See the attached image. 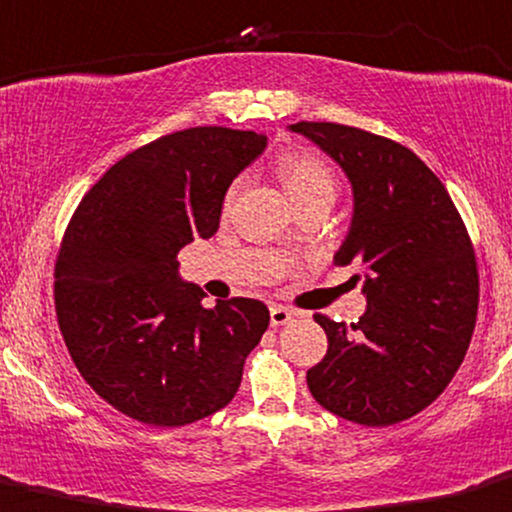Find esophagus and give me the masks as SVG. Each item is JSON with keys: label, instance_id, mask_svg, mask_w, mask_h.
Segmentation results:
<instances>
[{"label": "esophagus", "instance_id": "esophagus-1", "mask_svg": "<svg viewBox=\"0 0 512 512\" xmlns=\"http://www.w3.org/2000/svg\"><path fill=\"white\" fill-rule=\"evenodd\" d=\"M297 311H292V309H287V306H277L274 304L272 309H270V321H272V326H284V324H289V321H294L297 319Z\"/></svg>", "mask_w": 512, "mask_h": 512}]
</instances>
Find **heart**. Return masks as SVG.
I'll return each instance as SVG.
<instances>
[{
    "instance_id": "b5f03b06",
    "label": "heart",
    "mask_w": 512,
    "mask_h": 512,
    "mask_svg": "<svg viewBox=\"0 0 512 512\" xmlns=\"http://www.w3.org/2000/svg\"><path fill=\"white\" fill-rule=\"evenodd\" d=\"M279 179L297 203L326 198L333 201L336 196V176L328 166L314 154H289L279 161Z\"/></svg>"
}]
</instances>
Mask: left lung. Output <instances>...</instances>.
Returning <instances> with one entry per match:
<instances>
[{
	"label": "left lung",
	"mask_w": 512,
	"mask_h": 512,
	"mask_svg": "<svg viewBox=\"0 0 512 512\" xmlns=\"http://www.w3.org/2000/svg\"><path fill=\"white\" fill-rule=\"evenodd\" d=\"M346 174L353 215L333 265L355 267L368 301L358 324L316 314L328 351L306 373L328 412L390 427L432 405L471 343L478 272L454 201L417 154L333 122L289 125Z\"/></svg>",
	"instance_id": "1"
}]
</instances>
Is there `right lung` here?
<instances>
[{
  "label": "right lung",
  "mask_w": 512,
  "mask_h": 512,
  "mask_svg": "<svg viewBox=\"0 0 512 512\" xmlns=\"http://www.w3.org/2000/svg\"><path fill=\"white\" fill-rule=\"evenodd\" d=\"M267 134L193 127L127 154L85 193L56 262V314L75 368L115 410L184 427L223 410L270 326L257 299L201 304L181 247L215 235L225 193Z\"/></svg>",
  "instance_id": "1"
}]
</instances>
